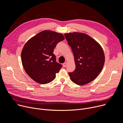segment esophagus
I'll use <instances>...</instances> for the list:
<instances>
[{
	"instance_id": "esophagus-1",
	"label": "esophagus",
	"mask_w": 123,
	"mask_h": 123,
	"mask_svg": "<svg viewBox=\"0 0 123 123\" xmlns=\"http://www.w3.org/2000/svg\"><path fill=\"white\" fill-rule=\"evenodd\" d=\"M67 63L66 62L64 63H63V67H66V66H67Z\"/></svg>"
}]
</instances>
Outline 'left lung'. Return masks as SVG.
Instances as JSON below:
<instances>
[{
    "instance_id": "left-lung-1",
    "label": "left lung",
    "mask_w": 123,
    "mask_h": 123,
    "mask_svg": "<svg viewBox=\"0 0 123 123\" xmlns=\"http://www.w3.org/2000/svg\"><path fill=\"white\" fill-rule=\"evenodd\" d=\"M73 50L75 69L69 73L71 80L78 85L89 83L103 69L105 57L101 46L89 35L74 32L65 33Z\"/></svg>"
}]
</instances>
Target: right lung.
Returning <instances> with one entry per match:
<instances>
[{"instance_id": "right-lung-1", "label": "right lung", "mask_w": 123, "mask_h": 123, "mask_svg": "<svg viewBox=\"0 0 123 123\" xmlns=\"http://www.w3.org/2000/svg\"><path fill=\"white\" fill-rule=\"evenodd\" d=\"M65 39L62 33L44 30L31 38L21 51V61L27 74L34 81L45 84L53 81L62 65L53 54L57 44Z\"/></svg>"}]
</instances>
